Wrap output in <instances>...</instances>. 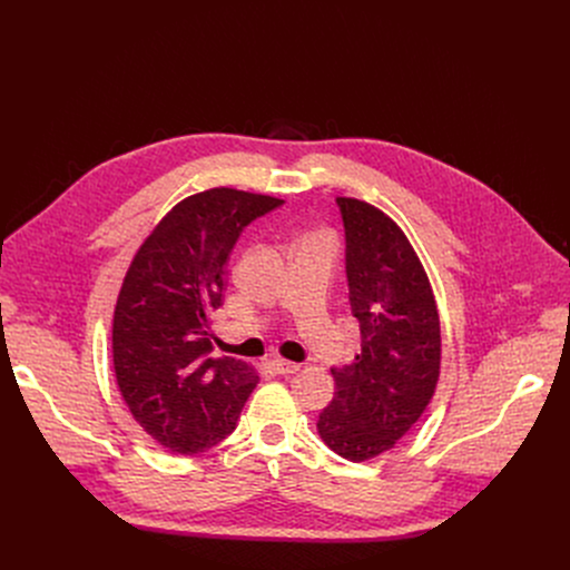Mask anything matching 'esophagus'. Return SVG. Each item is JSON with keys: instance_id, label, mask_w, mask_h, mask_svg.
Segmentation results:
<instances>
[{"instance_id": "obj_1", "label": "esophagus", "mask_w": 570, "mask_h": 570, "mask_svg": "<svg viewBox=\"0 0 570 570\" xmlns=\"http://www.w3.org/2000/svg\"><path fill=\"white\" fill-rule=\"evenodd\" d=\"M273 367H275L277 374H295V372H299V363L284 361V358H275V361H273Z\"/></svg>"}]
</instances>
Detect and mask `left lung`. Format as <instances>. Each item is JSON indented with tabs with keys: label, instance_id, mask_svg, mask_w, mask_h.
I'll return each mask as SVG.
<instances>
[{
	"label": "left lung",
	"instance_id": "obj_1",
	"mask_svg": "<svg viewBox=\"0 0 570 570\" xmlns=\"http://www.w3.org/2000/svg\"><path fill=\"white\" fill-rule=\"evenodd\" d=\"M361 354L334 367L336 392L317 433L338 455L363 462L413 429L440 379V313L429 275L401 227L356 198H336Z\"/></svg>",
	"mask_w": 570,
	"mask_h": 570
}]
</instances>
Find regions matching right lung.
I'll return each mask as SVG.
<instances>
[{"mask_svg":"<svg viewBox=\"0 0 570 570\" xmlns=\"http://www.w3.org/2000/svg\"><path fill=\"white\" fill-rule=\"evenodd\" d=\"M284 200L216 187L180 200L141 243L124 277L112 358L135 422L165 449L194 455L223 442L259 383L232 356L212 358V315L243 227Z\"/></svg>","mask_w":570,"mask_h":570,"instance_id":"1","label":"right lung"}]
</instances>
